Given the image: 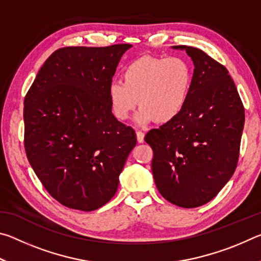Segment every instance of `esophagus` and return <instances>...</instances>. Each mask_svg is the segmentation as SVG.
Instances as JSON below:
<instances>
[{
    "label": "esophagus",
    "mask_w": 261,
    "mask_h": 261,
    "mask_svg": "<svg viewBox=\"0 0 261 261\" xmlns=\"http://www.w3.org/2000/svg\"><path fill=\"white\" fill-rule=\"evenodd\" d=\"M136 134H137V140H138V143H143V141H144V137H145L144 132L138 130V131L136 132Z\"/></svg>",
    "instance_id": "34e87169"
}]
</instances>
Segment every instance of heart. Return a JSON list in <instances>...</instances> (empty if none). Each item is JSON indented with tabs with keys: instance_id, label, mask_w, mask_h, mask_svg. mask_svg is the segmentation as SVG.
<instances>
[{
	"instance_id": "heart-1",
	"label": "heart",
	"mask_w": 261,
	"mask_h": 261,
	"mask_svg": "<svg viewBox=\"0 0 261 261\" xmlns=\"http://www.w3.org/2000/svg\"><path fill=\"white\" fill-rule=\"evenodd\" d=\"M192 88V68L178 56H141L127 65L122 83L113 82L108 99L114 116L125 121L138 106L139 123L174 121L183 112Z\"/></svg>"
}]
</instances>
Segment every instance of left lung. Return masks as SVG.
<instances>
[{
	"mask_svg": "<svg viewBox=\"0 0 261 261\" xmlns=\"http://www.w3.org/2000/svg\"><path fill=\"white\" fill-rule=\"evenodd\" d=\"M194 64L191 93L174 121L152 129V173L161 196L193 208L218 194L235 171L244 127V106L227 68L199 48L175 46Z\"/></svg>",
	"mask_w": 261,
	"mask_h": 261,
	"instance_id": "1",
	"label": "left lung"
}]
</instances>
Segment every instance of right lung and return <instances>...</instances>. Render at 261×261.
<instances>
[{
	"label": "right lung",
	"mask_w": 261,
	"mask_h": 261,
	"mask_svg": "<svg viewBox=\"0 0 261 261\" xmlns=\"http://www.w3.org/2000/svg\"><path fill=\"white\" fill-rule=\"evenodd\" d=\"M129 43L64 47L39 70L24 101V146L47 192L65 207L98 210L112 199L137 144L112 113L108 87Z\"/></svg>",
	"instance_id": "right-lung-1"
}]
</instances>
